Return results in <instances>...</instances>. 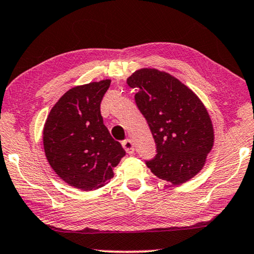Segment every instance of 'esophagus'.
<instances>
[{
  "instance_id": "esophagus-1",
  "label": "esophagus",
  "mask_w": 254,
  "mask_h": 254,
  "mask_svg": "<svg viewBox=\"0 0 254 254\" xmlns=\"http://www.w3.org/2000/svg\"><path fill=\"white\" fill-rule=\"evenodd\" d=\"M124 149H126V152L127 154H133L134 152V146H133V142H132L131 139H127V140H124L122 142Z\"/></svg>"
}]
</instances>
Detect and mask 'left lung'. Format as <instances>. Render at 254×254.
I'll list each match as a JSON object with an SVG mask.
<instances>
[{
    "label": "left lung",
    "instance_id": "obj_1",
    "mask_svg": "<svg viewBox=\"0 0 254 254\" xmlns=\"http://www.w3.org/2000/svg\"><path fill=\"white\" fill-rule=\"evenodd\" d=\"M147 121L156 156L146 164L160 180L181 185L200 173L214 145L209 114L197 94L166 71L142 67L127 79Z\"/></svg>",
    "mask_w": 254,
    "mask_h": 254
}]
</instances>
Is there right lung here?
Returning a JSON list of instances; mask_svg holds the SVG:
<instances>
[{
  "mask_svg": "<svg viewBox=\"0 0 254 254\" xmlns=\"http://www.w3.org/2000/svg\"><path fill=\"white\" fill-rule=\"evenodd\" d=\"M110 81L70 88L53 107L44 126V148L49 164L61 180L81 191L102 188L126 155L100 113Z\"/></svg>",
  "mask_w": 254,
  "mask_h": 254,
  "instance_id": "right-lung-1",
  "label": "right lung"
}]
</instances>
